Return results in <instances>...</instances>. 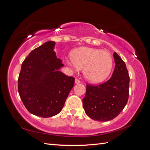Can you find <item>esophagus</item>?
I'll return each mask as SVG.
<instances>
[{
  "mask_svg": "<svg viewBox=\"0 0 150 150\" xmlns=\"http://www.w3.org/2000/svg\"><path fill=\"white\" fill-rule=\"evenodd\" d=\"M80 80L79 79H78V78H76L75 79V83L76 84H78V83H80Z\"/></svg>",
  "mask_w": 150,
  "mask_h": 150,
  "instance_id": "esophagus-1",
  "label": "esophagus"
}]
</instances>
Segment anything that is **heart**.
I'll list each match as a JSON object with an SVG mask.
<instances>
[{"label":"heart","mask_w":150,"mask_h":150,"mask_svg":"<svg viewBox=\"0 0 150 150\" xmlns=\"http://www.w3.org/2000/svg\"><path fill=\"white\" fill-rule=\"evenodd\" d=\"M68 64L74 68L83 69V74L88 80L99 83L110 75L112 67L111 54L96 48L83 47L74 49L71 54Z\"/></svg>","instance_id":"b5f03b06"}]
</instances>
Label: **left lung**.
Here are the masks:
<instances>
[{"label": "left lung", "instance_id": "obj_1", "mask_svg": "<svg viewBox=\"0 0 150 150\" xmlns=\"http://www.w3.org/2000/svg\"><path fill=\"white\" fill-rule=\"evenodd\" d=\"M111 78L99 85L86 84L83 99L86 114L98 121H108L119 115L128 102L129 76L125 62L116 52Z\"/></svg>", "mask_w": 150, "mask_h": 150}]
</instances>
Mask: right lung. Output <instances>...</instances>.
<instances>
[{"label": "right lung", "mask_w": 150, "mask_h": 150, "mask_svg": "<svg viewBox=\"0 0 150 150\" xmlns=\"http://www.w3.org/2000/svg\"><path fill=\"white\" fill-rule=\"evenodd\" d=\"M49 41L32 51L23 61L18 78V91L32 114L42 117L57 115L74 84V78L59 71L64 66Z\"/></svg>", "instance_id": "obj_1"}]
</instances>
